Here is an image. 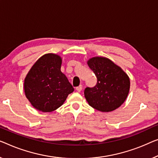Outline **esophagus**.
Segmentation results:
<instances>
[{"label":"esophagus","mask_w":158,"mask_h":158,"mask_svg":"<svg viewBox=\"0 0 158 158\" xmlns=\"http://www.w3.org/2000/svg\"><path fill=\"white\" fill-rule=\"evenodd\" d=\"M76 90L78 91V92H80V91L82 90V85H80L79 86L76 87Z\"/></svg>","instance_id":"34e87169"}]
</instances>
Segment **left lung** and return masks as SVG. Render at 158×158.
Instances as JSON below:
<instances>
[{
	"label": "left lung",
	"instance_id": "obj_1",
	"mask_svg": "<svg viewBox=\"0 0 158 158\" xmlns=\"http://www.w3.org/2000/svg\"><path fill=\"white\" fill-rule=\"evenodd\" d=\"M87 64L97 78L95 86L84 90L89 106L102 112L112 111L121 106L130 90V79L126 73L103 56L89 59Z\"/></svg>",
	"mask_w": 158,
	"mask_h": 158
}]
</instances>
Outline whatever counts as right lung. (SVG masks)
<instances>
[{"label":"right lung","instance_id":"1","mask_svg":"<svg viewBox=\"0 0 158 158\" xmlns=\"http://www.w3.org/2000/svg\"><path fill=\"white\" fill-rule=\"evenodd\" d=\"M62 58L49 53L37 60L24 81L25 96L32 106L42 112L60 107L74 88L61 72Z\"/></svg>","mask_w":158,"mask_h":158}]
</instances>
